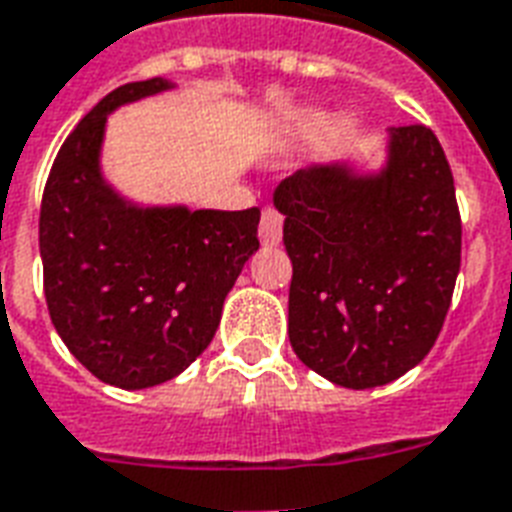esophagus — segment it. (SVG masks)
Segmentation results:
<instances>
[{"instance_id": "obj_1", "label": "esophagus", "mask_w": 512, "mask_h": 512, "mask_svg": "<svg viewBox=\"0 0 512 512\" xmlns=\"http://www.w3.org/2000/svg\"><path fill=\"white\" fill-rule=\"evenodd\" d=\"M259 237L264 245H277L283 240V216L275 208H264L259 221Z\"/></svg>"}]
</instances>
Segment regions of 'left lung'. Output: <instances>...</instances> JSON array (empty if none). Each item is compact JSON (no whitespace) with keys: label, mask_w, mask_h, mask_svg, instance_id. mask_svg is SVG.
I'll list each match as a JSON object with an SVG mask.
<instances>
[{"label":"left lung","mask_w":512,"mask_h":512,"mask_svg":"<svg viewBox=\"0 0 512 512\" xmlns=\"http://www.w3.org/2000/svg\"><path fill=\"white\" fill-rule=\"evenodd\" d=\"M293 264L288 336L328 382L368 390L433 350L462 261L454 176L425 125L390 128L379 176L312 165L275 189Z\"/></svg>","instance_id":"left-lung-1"}]
</instances>
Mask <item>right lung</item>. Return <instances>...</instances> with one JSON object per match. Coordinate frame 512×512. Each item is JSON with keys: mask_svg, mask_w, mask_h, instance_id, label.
Instances as JSON below:
<instances>
[{"mask_svg": "<svg viewBox=\"0 0 512 512\" xmlns=\"http://www.w3.org/2000/svg\"><path fill=\"white\" fill-rule=\"evenodd\" d=\"M168 87L152 77L101 98L58 149L39 211L55 331L90 374L122 390L168 382L200 358L259 248V208H136L101 178L106 114Z\"/></svg>", "mask_w": 512, "mask_h": 512, "instance_id": "right-lung-1", "label": "right lung"}]
</instances>
